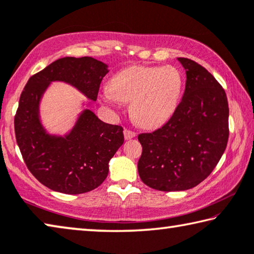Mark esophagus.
<instances>
[{
	"label": "esophagus",
	"mask_w": 254,
	"mask_h": 254,
	"mask_svg": "<svg viewBox=\"0 0 254 254\" xmlns=\"http://www.w3.org/2000/svg\"><path fill=\"white\" fill-rule=\"evenodd\" d=\"M123 133H124V139H126V140H130L132 138H134V136L136 135L135 132L127 130V128H126V130L123 131Z\"/></svg>",
	"instance_id": "obj_1"
}]
</instances>
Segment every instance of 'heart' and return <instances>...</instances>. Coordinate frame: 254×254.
<instances>
[{
    "mask_svg": "<svg viewBox=\"0 0 254 254\" xmlns=\"http://www.w3.org/2000/svg\"><path fill=\"white\" fill-rule=\"evenodd\" d=\"M183 87V75L178 67L133 65L113 75L100 97L108 105L130 103L131 115L136 123L156 127L174 114Z\"/></svg>",
    "mask_w": 254,
    "mask_h": 254,
    "instance_id": "b5f03b06",
    "label": "heart"
}]
</instances>
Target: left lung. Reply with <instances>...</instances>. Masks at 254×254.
<instances>
[{
    "mask_svg": "<svg viewBox=\"0 0 254 254\" xmlns=\"http://www.w3.org/2000/svg\"><path fill=\"white\" fill-rule=\"evenodd\" d=\"M187 81L182 100L170 121L151 133L139 134L142 182L159 191H184L206 180L228 141L226 92L210 72L179 58Z\"/></svg>",
    "mask_w": 254,
    "mask_h": 254,
    "instance_id": "8db88e82",
    "label": "left lung"
}]
</instances>
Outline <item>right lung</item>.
Listing matches in <instances>:
<instances>
[{"label": "right lung", "mask_w": 254, "mask_h": 254, "mask_svg": "<svg viewBox=\"0 0 254 254\" xmlns=\"http://www.w3.org/2000/svg\"><path fill=\"white\" fill-rule=\"evenodd\" d=\"M108 65L94 58H62L28 80L14 118L15 139L28 170L51 190L80 194L102 184L108 163L124 142L123 128L100 121L90 110ZM52 82H64L90 102L64 136L50 134L40 118V103Z\"/></svg>", "instance_id": "right-lung-1"}]
</instances>
